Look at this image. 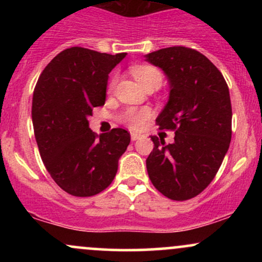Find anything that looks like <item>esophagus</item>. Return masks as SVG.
Wrapping results in <instances>:
<instances>
[{"label": "esophagus", "instance_id": "obj_1", "mask_svg": "<svg viewBox=\"0 0 262 262\" xmlns=\"http://www.w3.org/2000/svg\"><path fill=\"white\" fill-rule=\"evenodd\" d=\"M140 137H141V134H139V133H135V132H132V133H130V138H132V140H133V141L138 140V139H139Z\"/></svg>", "mask_w": 262, "mask_h": 262}]
</instances>
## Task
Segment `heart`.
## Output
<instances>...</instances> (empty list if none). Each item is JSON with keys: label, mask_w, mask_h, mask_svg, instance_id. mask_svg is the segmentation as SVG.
<instances>
[{"label": "heart", "mask_w": 262, "mask_h": 262, "mask_svg": "<svg viewBox=\"0 0 262 262\" xmlns=\"http://www.w3.org/2000/svg\"><path fill=\"white\" fill-rule=\"evenodd\" d=\"M132 74L139 81L144 89L148 86L156 85L160 86L162 82V75L158 68L151 65H135L132 68ZM116 85V77H112V80L108 83V90H112ZM151 116L149 108H132L127 111L124 114V122L127 123L130 128H140Z\"/></svg>", "instance_id": "heart-1"}]
</instances>
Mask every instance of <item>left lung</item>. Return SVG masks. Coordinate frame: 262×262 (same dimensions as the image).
<instances>
[{
  "label": "left lung",
  "instance_id": "8db88e82",
  "mask_svg": "<svg viewBox=\"0 0 262 262\" xmlns=\"http://www.w3.org/2000/svg\"><path fill=\"white\" fill-rule=\"evenodd\" d=\"M146 60L162 69L171 87L156 124L175 132V141L167 145L151 135L149 179L165 197L191 200L212 182L229 149V89L215 65L191 48H165L148 54Z\"/></svg>",
  "mask_w": 262,
  "mask_h": 262
}]
</instances>
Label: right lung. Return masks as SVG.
Returning a JSON list of instances; mask_svg holds the SVG:
<instances>
[{
    "label": "right lung",
    "mask_w": 262,
    "mask_h": 262,
    "mask_svg": "<svg viewBox=\"0 0 262 262\" xmlns=\"http://www.w3.org/2000/svg\"><path fill=\"white\" fill-rule=\"evenodd\" d=\"M125 55L69 48L45 66L34 87L32 121L41 160L71 196L91 197L106 189L130 143L125 129L98 135L87 121L93 107L104 104L108 74Z\"/></svg>",
    "instance_id": "obj_1"
}]
</instances>
